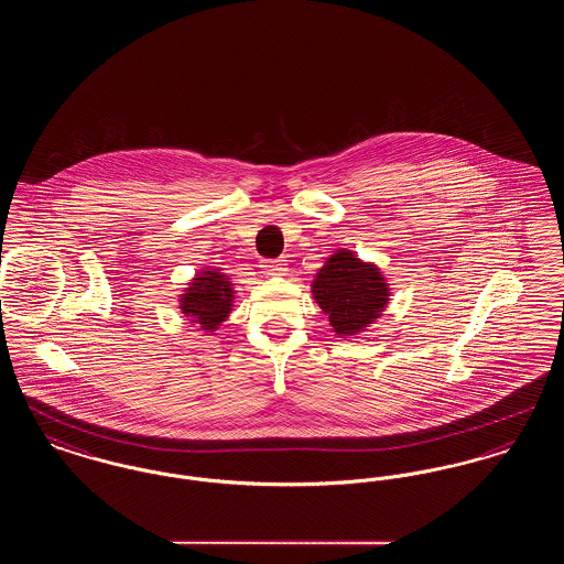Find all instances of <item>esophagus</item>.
<instances>
[{
  "instance_id": "34e87169",
  "label": "esophagus",
  "mask_w": 564,
  "mask_h": 564,
  "mask_svg": "<svg viewBox=\"0 0 564 564\" xmlns=\"http://www.w3.org/2000/svg\"><path fill=\"white\" fill-rule=\"evenodd\" d=\"M260 269L264 270L267 274H285L288 272V264L285 260H260Z\"/></svg>"
}]
</instances>
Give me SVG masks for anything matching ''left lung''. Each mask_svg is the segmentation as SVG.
Returning a JSON list of instances; mask_svg holds the SVG:
<instances>
[{
    "mask_svg": "<svg viewBox=\"0 0 564 564\" xmlns=\"http://www.w3.org/2000/svg\"><path fill=\"white\" fill-rule=\"evenodd\" d=\"M313 295L338 336H355L380 317L389 288L375 264L361 262L349 249H338L317 272Z\"/></svg>",
    "mask_w": 564,
    "mask_h": 564,
    "instance_id": "1",
    "label": "left lung"
}]
</instances>
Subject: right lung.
<instances>
[{"mask_svg":"<svg viewBox=\"0 0 564 564\" xmlns=\"http://www.w3.org/2000/svg\"><path fill=\"white\" fill-rule=\"evenodd\" d=\"M232 283L219 270H205L192 279L186 294L182 295V313L192 317L205 332H215L232 311Z\"/></svg>","mask_w":564,"mask_h":564,"instance_id":"obj_1","label":"right lung"}]
</instances>
